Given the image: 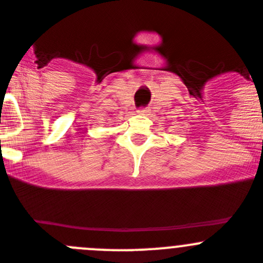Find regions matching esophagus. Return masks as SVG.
<instances>
[{
	"mask_svg": "<svg viewBox=\"0 0 263 263\" xmlns=\"http://www.w3.org/2000/svg\"><path fill=\"white\" fill-rule=\"evenodd\" d=\"M148 111H149V109L147 108V107H142V108L138 109V114H147Z\"/></svg>",
	"mask_w": 263,
	"mask_h": 263,
	"instance_id": "obj_1",
	"label": "esophagus"
}]
</instances>
